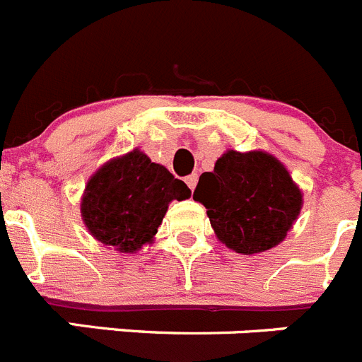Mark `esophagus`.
<instances>
[{
    "label": "esophagus",
    "mask_w": 362,
    "mask_h": 362,
    "mask_svg": "<svg viewBox=\"0 0 362 362\" xmlns=\"http://www.w3.org/2000/svg\"><path fill=\"white\" fill-rule=\"evenodd\" d=\"M185 183L190 187V190H194V188H196V185H197V174L187 175V177H185Z\"/></svg>",
    "instance_id": "34e87169"
}]
</instances>
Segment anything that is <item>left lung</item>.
<instances>
[{
    "mask_svg": "<svg viewBox=\"0 0 362 362\" xmlns=\"http://www.w3.org/2000/svg\"><path fill=\"white\" fill-rule=\"evenodd\" d=\"M194 199L204 204L219 241L239 254L279 245L303 204L300 190L276 158L235 150L223 153L214 172L201 174Z\"/></svg>",
    "mask_w": 362,
    "mask_h": 362,
    "instance_id": "1",
    "label": "left lung"
}]
</instances>
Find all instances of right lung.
<instances>
[{"mask_svg": "<svg viewBox=\"0 0 362 362\" xmlns=\"http://www.w3.org/2000/svg\"><path fill=\"white\" fill-rule=\"evenodd\" d=\"M190 194L165 166L132 150L101 166L86 183L83 221L98 241L129 254L152 241L172 199Z\"/></svg>", "mask_w": 362, "mask_h": 362, "instance_id": "add662e5", "label": "right lung"}]
</instances>
